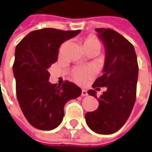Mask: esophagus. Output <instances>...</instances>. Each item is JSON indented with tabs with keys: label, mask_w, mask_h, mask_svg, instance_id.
Listing matches in <instances>:
<instances>
[{
	"label": "esophagus",
	"mask_w": 152,
	"mask_h": 152,
	"mask_svg": "<svg viewBox=\"0 0 152 152\" xmlns=\"http://www.w3.org/2000/svg\"><path fill=\"white\" fill-rule=\"evenodd\" d=\"M88 93H87V91H86V90H82L81 91V96H87Z\"/></svg>",
	"instance_id": "esophagus-1"
}]
</instances>
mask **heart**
<instances>
[{"label":"heart","mask_w":152,"mask_h":152,"mask_svg":"<svg viewBox=\"0 0 152 152\" xmlns=\"http://www.w3.org/2000/svg\"><path fill=\"white\" fill-rule=\"evenodd\" d=\"M85 47H91L99 51L102 48V41L95 36H88L84 41ZM93 71L88 67H76L72 72V79L79 84H84L93 76Z\"/></svg>","instance_id":"1"}]
</instances>
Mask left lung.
Listing matches in <instances>:
<instances>
[{
  "instance_id": "left-lung-1",
  "label": "left lung",
  "mask_w": 152,
  "mask_h": 152,
  "mask_svg": "<svg viewBox=\"0 0 152 152\" xmlns=\"http://www.w3.org/2000/svg\"><path fill=\"white\" fill-rule=\"evenodd\" d=\"M106 47L104 74L92 85L94 89L106 86L98 97L99 106L87 112V126L99 134H112L123 126L132 113L137 98L138 63L133 45L111 28H96ZM87 93L97 99L96 91Z\"/></svg>"
}]
</instances>
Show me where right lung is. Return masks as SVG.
Instances as JSON below:
<instances>
[{
    "label": "right lung",
    "mask_w": 152,
    "mask_h": 152,
    "mask_svg": "<svg viewBox=\"0 0 152 152\" xmlns=\"http://www.w3.org/2000/svg\"><path fill=\"white\" fill-rule=\"evenodd\" d=\"M44 28L30 32L15 47L13 73L20 107L32 126L49 131L57 127L64 117V106L80 96L81 90L65 80L61 86L48 81V68L58 58L63 42L80 33Z\"/></svg>",
    "instance_id": "1"
}]
</instances>
